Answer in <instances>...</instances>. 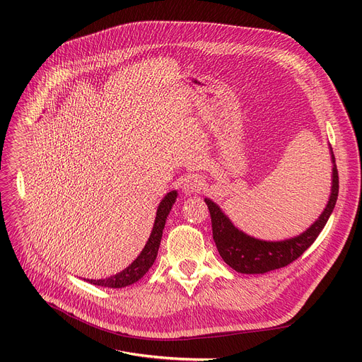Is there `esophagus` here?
<instances>
[{
    "label": "esophagus",
    "instance_id": "34e87169",
    "mask_svg": "<svg viewBox=\"0 0 362 362\" xmlns=\"http://www.w3.org/2000/svg\"><path fill=\"white\" fill-rule=\"evenodd\" d=\"M204 189V182L201 177L198 176H189L187 179H185V182L182 183V191L186 195H191L194 192H199Z\"/></svg>",
    "mask_w": 362,
    "mask_h": 362
}]
</instances>
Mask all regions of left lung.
<instances>
[{
  "instance_id": "8db88e82",
  "label": "left lung",
  "mask_w": 362,
  "mask_h": 362,
  "mask_svg": "<svg viewBox=\"0 0 362 362\" xmlns=\"http://www.w3.org/2000/svg\"><path fill=\"white\" fill-rule=\"evenodd\" d=\"M329 148L333 167L332 189L327 205L308 229L298 236L284 240L257 239L239 230L214 201L208 198L204 199L211 216L213 239L216 242L220 257L227 265H230L233 270L242 274H264L272 270L286 267L288 264L293 262L310 248L320 232L325 229L330 214L333 213L339 194V176L336 161L332 146Z\"/></svg>"
}]
</instances>
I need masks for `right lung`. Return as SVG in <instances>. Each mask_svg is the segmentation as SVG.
<instances>
[{
	"label": "right lung",
	"mask_w": 362,
	"mask_h": 362,
	"mask_svg": "<svg viewBox=\"0 0 362 362\" xmlns=\"http://www.w3.org/2000/svg\"><path fill=\"white\" fill-rule=\"evenodd\" d=\"M176 198H177V191H171L161 199V202L157 208L154 227H152L151 235L144 246V250L141 251L138 258L129 265V267H126L123 272L114 274V276H110L107 279H100V280L90 279L88 281L90 284H95V286L119 289V288H126V286H129V284L136 283L141 277H144L145 273L152 267V264H154V261L157 258L165 220L171 211V206H173V204L176 202Z\"/></svg>",
	"instance_id": "add662e5"
}]
</instances>
